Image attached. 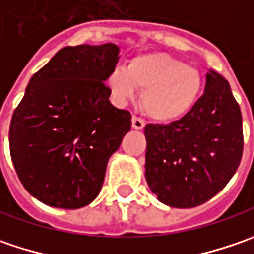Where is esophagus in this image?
<instances>
[{
  "label": "esophagus",
  "instance_id": "obj_1",
  "mask_svg": "<svg viewBox=\"0 0 254 254\" xmlns=\"http://www.w3.org/2000/svg\"><path fill=\"white\" fill-rule=\"evenodd\" d=\"M132 127H135V129H143L145 127V121L140 119L139 116H132Z\"/></svg>",
  "mask_w": 254,
  "mask_h": 254
}]
</instances>
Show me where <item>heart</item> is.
<instances>
[{"instance_id": "heart-1", "label": "heart", "mask_w": 254, "mask_h": 254, "mask_svg": "<svg viewBox=\"0 0 254 254\" xmlns=\"http://www.w3.org/2000/svg\"><path fill=\"white\" fill-rule=\"evenodd\" d=\"M118 101L135 99L142 94V108L155 121L172 122L185 116L196 104L202 91V75L196 68L165 52L140 54L127 68L118 66L108 76Z\"/></svg>"}]
</instances>
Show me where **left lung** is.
<instances>
[{
	"label": "left lung",
	"instance_id": "8db88e82",
	"mask_svg": "<svg viewBox=\"0 0 254 254\" xmlns=\"http://www.w3.org/2000/svg\"><path fill=\"white\" fill-rule=\"evenodd\" d=\"M145 175L172 207H194L220 192L243 153L240 106L226 79L210 71L204 94L179 121L148 124Z\"/></svg>",
	"mask_w": 254,
	"mask_h": 254
}]
</instances>
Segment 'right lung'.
Returning <instances> with one entry per match:
<instances>
[{"instance_id": "obj_1", "label": "right lung", "mask_w": 254, "mask_h": 254, "mask_svg": "<svg viewBox=\"0 0 254 254\" xmlns=\"http://www.w3.org/2000/svg\"><path fill=\"white\" fill-rule=\"evenodd\" d=\"M114 44L58 51L29 79L9 125V152L24 188L42 203L79 209L101 192L130 112L109 102Z\"/></svg>"}]
</instances>
